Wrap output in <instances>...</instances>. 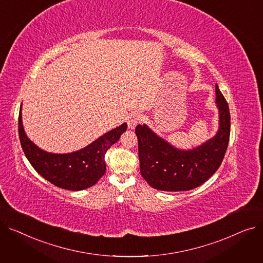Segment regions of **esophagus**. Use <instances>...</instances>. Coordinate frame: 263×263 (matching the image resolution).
Segmentation results:
<instances>
[{"label": "esophagus", "mask_w": 263, "mask_h": 263, "mask_svg": "<svg viewBox=\"0 0 263 263\" xmlns=\"http://www.w3.org/2000/svg\"><path fill=\"white\" fill-rule=\"evenodd\" d=\"M141 121H142V116L137 113H133L128 118V127L133 130L137 126V123H140Z\"/></svg>", "instance_id": "obj_1"}]
</instances>
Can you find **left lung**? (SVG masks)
I'll return each instance as SVG.
<instances>
[{
	"mask_svg": "<svg viewBox=\"0 0 263 263\" xmlns=\"http://www.w3.org/2000/svg\"><path fill=\"white\" fill-rule=\"evenodd\" d=\"M215 93L218 130L212 139L195 148H177L147 124L135 128L141 174L150 186L166 192L190 191L204 183L218 170L229 142L230 113L217 84Z\"/></svg>",
	"mask_w": 263,
	"mask_h": 263,
	"instance_id": "left-lung-1",
	"label": "left lung"
}]
</instances>
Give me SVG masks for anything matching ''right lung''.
Returning a JSON list of instances; mask_svg holds the SVG:
<instances>
[{
  "mask_svg": "<svg viewBox=\"0 0 263 263\" xmlns=\"http://www.w3.org/2000/svg\"><path fill=\"white\" fill-rule=\"evenodd\" d=\"M22 106V105H21ZM19 113V137L24 155L34 170L52 184L69 191L85 190L104 175V156L127 130V123L110 130L80 150L68 154H52L35 145L27 137Z\"/></svg>",
  "mask_w": 263,
  "mask_h": 263,
  "instance_id": "add662e5",
  "label": "right lung"
}]
</instances>
